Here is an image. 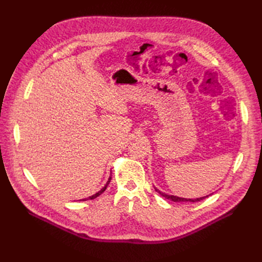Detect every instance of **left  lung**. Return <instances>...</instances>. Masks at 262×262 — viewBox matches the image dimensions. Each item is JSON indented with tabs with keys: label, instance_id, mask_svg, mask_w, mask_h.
Listing matches in <instances>:
<instances>
[{
	"label": "left lung",
	"instance_id": "8db88e82",
	"mask_svg": "<svg viewBox=\"0 0 262 262\" xmlns=\"http://www.w3.org/2000/svg\"><path fill=\"white\" fill-rule=\"evenodd\" d=\"M154 189H155V191H156L157 193H160L162 196L165 198V199H168V200L173 201V202H198V201H201V200L205 199V198L210 195V194H209V195H205V196L196 198V199H187V198H179V196H177V195H171V194H167V193H165V192H162L161 190H158V189L155 188V187H154Z\"/></svg>",
	"mask_w": 262,
	"mask_h": 262
}]
</instances>
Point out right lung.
<instances>
[{
  "label": "right lung",
  "mask_w": 262,
  "mask_h": 262,
  "mask_svg": "<svg viewBox=\"0 0 262 262\" xmlns=\"http://www.w3.org/2000/svg\"><path fill=\"white\" fill-rule=\"evenodd\" d=\"M110 180H112V177H109V179H108V181L106 182V185L104 186V187H102L100 190H99V191L98 192H96V193H95V194H93V195H91V196H89V198H85V199H82V200H80V201H86V200H93V199H95V198H97V196H99L102 192H104L105 191V190H106V188L108 187V185H109V182H110Z\"/></svg>",
  "instance_id": "obj_1"
}]
</instances>
